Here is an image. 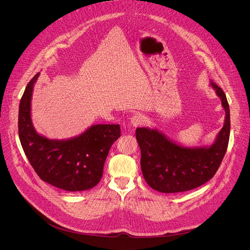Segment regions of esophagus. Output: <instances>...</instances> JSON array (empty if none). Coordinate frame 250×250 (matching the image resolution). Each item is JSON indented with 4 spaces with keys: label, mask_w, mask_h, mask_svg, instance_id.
<instances>
[{
    "label": "esophagus",
    "mask_w": 250,
    "mask_h": 250,
    "mask_svg": "<svg viewBox=\"0 0 250 250\" xmlns=\"http://www.w3.org/2000/svg\"><path fill=\"white\" fill-rule=\"evenodd\" d=\"M144 122H145V117L141 115H134L130 118V124L133 126H138V125L144 124Z\"/></svg>",
    "instance_id": "esophagus-1"
}]
</instances>
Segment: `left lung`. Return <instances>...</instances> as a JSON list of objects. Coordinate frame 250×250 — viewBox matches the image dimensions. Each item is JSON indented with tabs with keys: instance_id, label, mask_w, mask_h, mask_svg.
Instances as JSON below:
<instances>
[{
	"instance_id": "8db88e82",
	"label": "left lung",
	"mask_w": 250,
	"mask_h": 250,
	"mask_svg": "<svg viewBox=\"0 0 250 250\" xmlns=\"http://www.w3.org/2000/svg\"><path fill=\"white\" fill-rule=\"evenodd\" d=\"M209 83L226 112L224 126L210 146H183L156 128H136L141 171L152 189L161 193L190 191L208 182L218 171L229 139V105L224 91L212 81Z\"/></svg>"
}]
</instances>
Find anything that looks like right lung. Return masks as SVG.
I'll use <instances>...</instances> for the list:
<instances>
[{
	"mask_svg": "<svg viewBox=\"0 0 250 250\" xmlns=\"http://www.w3.org/2000/svg\"><path fill=\"white\" fill-rule=\"evenodd\" d=\"M40 73L27 84L19 109V136L23 151L41 179L56 188L86 191L101 180L109 150L121 136L120 125H94L80 135L49 139L31 122V96Z\"/></svg>",
	"mask_w": 250,
	"mask_h": 250,
	"instance_id": "1",
	"label": "right lung"
}]
</instances>
